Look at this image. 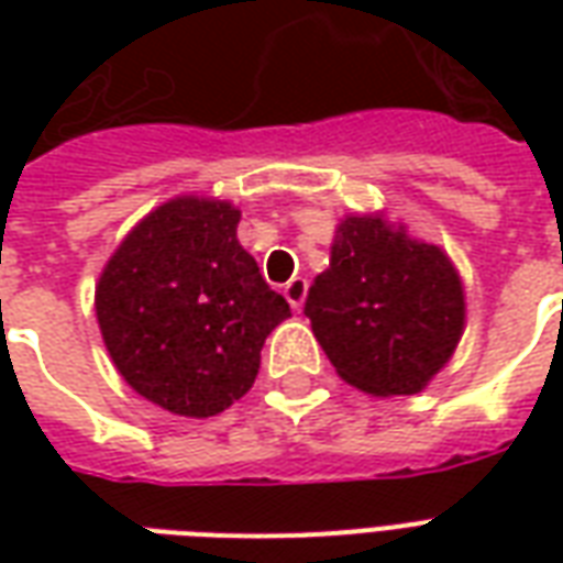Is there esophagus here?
<instances>
[{
  "mask_svg": "<svg viewBox=\"0 0 563 563\" xmlns=\"http://www.w3.org/2000/svg\"><path fill=\"white\" fill-rule=\"evenodd\" d=\"M283 295H286V301L292 305V310H301V307H305V298H307L305 277H292V280L283 286Z\"/></svg>",
  "mask_w": 563,
  "mask_h": 563,
  "instance_id": "34e87169",
  "label": "esophagus"
}]
</instances>
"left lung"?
<instances>
[{"instance_id": "8db88e82", "label": "left lung", "mask_w": 563, "mask_h": 563, "mask_svg": "<svg viewBox=\"0 0 563 563\" xmlns=\"http://www.w3.org/2000/svg\"><path fill=\"white\" fill-rule=\"evenodd\" d=\"M305 317L350 386L379 398L416 395L459 346L464 289L440 246L383 217H346Z\"/></svg>"}]
</instances>
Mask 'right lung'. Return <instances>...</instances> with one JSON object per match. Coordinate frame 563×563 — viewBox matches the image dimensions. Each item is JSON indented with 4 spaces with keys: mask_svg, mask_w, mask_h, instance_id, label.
<instances>
[{
    "mask_svg": "<svg viewBox=\"0 0 563 563\" xmlns=\"http://www.w3.org/2000/svg\"><path fill=\"white\" fill-rule=\"evenodd\" d=\"M238 220L229 201L172 198L126 234L96 286L117 371L168 413L208 419L244 398L265 338L289 317L238 244Z\"/></svg>",
    "mask_w": 563,
    "mask_h": 563,
    "instance_id": "obj_1",
    "label": "right lung"
}]
</instances>
